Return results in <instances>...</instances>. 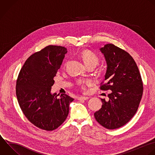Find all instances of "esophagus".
<instances>
[{"label":"esophagus","instance_id":"34e87169","mask_svg":"<svg viewBox=\"0 0 155 155\" xmlns=\"http://www.w3.org/2000/svg\"><path fill=\"white\" fill-rule=\"evenodd\" d=\"M88 97H87V96H81V97H79L78 98V99L79 101H86L87 99H88Z\"/></svg>","mask_w":155,"mask_h":155}]
</instances>
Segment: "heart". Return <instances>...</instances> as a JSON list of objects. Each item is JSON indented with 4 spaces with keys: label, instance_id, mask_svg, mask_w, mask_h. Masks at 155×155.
Returning <instances> with one entry per match:
<instances>
[{
    "label": "heart",
    "instance_id": "1",
    "mask_svg": "<svg viewBox=\"0 0 155 155\" xmlns=\"http://www.w3.org/2000/svg\"><path fill=\"white\" fill-rule=\"evenodd\" d=\"M82 57L86 65H92L96 67L99 62V58L94 53L89 50L84 51L82 53Z\"/></svg>",
    "mask_w": 155,
    "mask_h": 155
}]
</instances>
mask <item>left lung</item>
I'll use <instances>...</instances> for the list:
<instances>
[{
	"instance_id": "left-lung-1",
	"label": "left lung",
	"mask_w": 155,
	"mask_h": 155,
	"mask_svg": "<svg viewBox=\"0 0 155 155\" xmlns=\"http://www.w3.org/2000/svg\"><path fill=\"white\" fill-rule=\"evenodd\" d=\"M104 54L107 70L102 90H111L109 100L101 99V108L94 114L96 120L107 129L118 128L126 124L137 110L143 85L137 66L125 51L108 44L99 49Z\"/></svg>"
}]
</instances>
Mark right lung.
<instances>
[{"label": "right lung", "instance_id": "right-lung-1", "mask_svg": "<svg viewBox=\"0 0 155 155\" xmlns=\"http://www.w3.org/2000/svg\"><path fill=\"white\" fill-rule=\"evenodd\" d=\"M67 53L63 47H46L27 59L17 79L16 96L22 112L33 125L44 130H54L65 120L74 100L66 94L51 92Z\"/></svg>", "mask_w": 155, "mask_h": 155}]
</instances>
